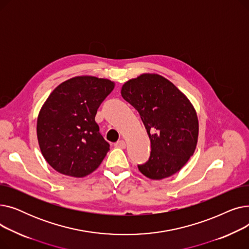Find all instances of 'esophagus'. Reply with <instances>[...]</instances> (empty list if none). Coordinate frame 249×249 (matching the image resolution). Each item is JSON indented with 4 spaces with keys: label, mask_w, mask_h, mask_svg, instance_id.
Masks as SVG:
<instances>
[{
    "label": "esophagus",
    "mask_w": 249,
    "mask_h": 249,
    "mask_svg": "<svg viewBox=\"0 0 249 249\" xmlns=\"http://www.w3.org/2000/svg\"><path fill=\"white\" fill-rule=\"evenodd\" d=\"M115 146H116V147H118V148H122V149H124V148L126 147V143H125V141H124V140H119V141L115 143Z\"/></svg>",
    "instance_id": "34e87169"
}]
</instances>
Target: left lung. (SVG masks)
I'll use <instances>...</instances> for the list:
<instances>
[{
  "mask_svg": "<svg viewBox=\"0 0 249 249\" xmlns=\"http://www.w3.org/2000/svg\"><path fill=\"white\" fill-rule=\"evenodd\" d=\"M125 101L138 111L150 139V158L139 171L151 179L178 173L194 154L198 142L197 113L189 99L165 77L143 73L126 82Z\"/></svg>",
  "mask_w": 249,
  "mask_h": 249,
  "instance_id": "left-lung-1",
  "label": "left lung"
}]
</instances>
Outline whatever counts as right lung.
I'll return each mask as SVG.
<instances>
[{"instance_id": "1", "label": "right lung", "mask_w": 249, "mask_h": 249, "mask_svg": "<svg viewBox=\"0 0 249 249\" xmlns=\"http://www.w3.org/2000/svg\"><path fill=\"white\" fill-rule=\"evenodd\" d=\"M115 87L107 78L83 75L63 82L39 112L37 138L43 158L56 172L74 178L93 173L110 150L95 121Z\"/></svg>"}]
</instances>
